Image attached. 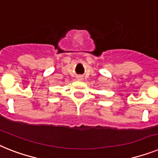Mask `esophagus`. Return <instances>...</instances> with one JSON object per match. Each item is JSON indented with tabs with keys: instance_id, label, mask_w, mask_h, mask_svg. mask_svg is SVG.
Wrapping results in <instances>:
<instances>
[{
	"instance_id": "34e87169",
	"label": "esophagus",
	"mask_w": 158,
	"mask_h": 158,
	"mask_svg": "<svg viewBox=\"0 0 158 158\" xmlns=\"http://www.w3.org/2000/svg\"><path fill=\"white\" fill-rule=\"evenodd\" d=\"M82 79H83V78L81 77H78V80H82Z\"/></svg>"
}]
</instances>
